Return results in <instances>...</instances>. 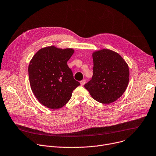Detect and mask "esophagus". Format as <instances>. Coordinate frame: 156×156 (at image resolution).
Instances as JSON below:
<instances>
[{
	"instance_id": "obj_1",
	"label": "esophagus",
	"mask_w": 156,
	"mask_h": 156,
	"mask_svg": "<svg viewBox=\"0 0 156 156\" xmlns=\"http://www.w3.org/2000/svg\"><path fill=\"white\" fill-rule=\"evenodd\" d=\"M85 83H86V80H83L82 81H80V84H81V86H83L84 84H85Z\"/></svg>"
}]
</instances>
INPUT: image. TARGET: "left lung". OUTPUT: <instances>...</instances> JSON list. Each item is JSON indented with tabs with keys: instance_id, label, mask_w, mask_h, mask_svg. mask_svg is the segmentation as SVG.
<instances>
[{
	"instance_id": "8db88e82",
	"label": "left lung",
	"mask_w": 156,
	"mask_h": 156,
	"mask_svg": "<svg viewBox=\"0 0 156 156\" xmlns=\"http://www.w3.org/2000/svg\"><path fill=\"white\" fill-rule=\"evenodd\" d=\"M92 56L93 75L84 88L99 103L109 104L116 101L128 85V65L119 53L109 49L95 51Z\"/></svg>"
}]
</instances>
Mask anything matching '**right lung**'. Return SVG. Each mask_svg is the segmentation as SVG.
Instances as JSON below:
<instances>
[{"label": "right lung", "instance_id": "1", "mask_svg": "<svg viewBox=\"0 0 156 156\" xmlns=\"http://www.w3.org/2000/svg\"><path fill=\"white\" fill-rule=\"evenodd\" d=\"M74 51L70 48L46 47L40 49L30 62L32 91L38 101L48 108L57 109L64 106L80 84L67 65Z\"/></svg>", "mask_w": 156, "mask_h": 156}]
</instances>
